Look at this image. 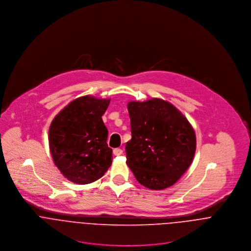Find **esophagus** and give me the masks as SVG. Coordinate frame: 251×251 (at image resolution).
Returning a JSON list of instances; mask_svg holds the SVG:
<instances>
[{
  "mask_svg": "<svg viewBox=\"0 0 251 251\" xmlns=\"http://www.w3.org/2000/svg\"><path fill=\"white\" fill-rule=\"evenodd\" d=\"M113 153H114L115 155H121V154H123V150L120 149V148L114 149V150H113Z\"/></svg>",
  "mask_w": 251,
  "mask_h": 251,
  "instance_id": "1",
  "label": "esophagus"
}]
</instances>
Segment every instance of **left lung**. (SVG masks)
Listing matches in <instances>:
<instances>
[{"label":"left lung","mask_w":251,"mask_h":251,"mask_svg":"<svg viewBox=\"0 0 251 251\" xmlns=\"http://www.w3.org/2000/svg\"><path fill=\"white\" fill-rule=\"evenodd\" d=\"M127 109L131 140L126 145V164L148 188L173 185L192 163L196 135L178 108L160 99L130 101Z\"/></svg>","instance_id":"left-lung-1"}]
</instances>
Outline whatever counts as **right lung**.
Masks as SVG:
<instances>
[{
	"mask_svg": "<svg viewBox=\"0 0 251 251\" xmlns=\"http://www.w3.org/2000/svg\"><path fill=\"white\" fill-rule=\"evenodd\" d=\"M109 99L84 96L70 102L53 119L49 149L65 178L77 184L100 179L112 164L108 130L102 121Z\"/></svg>",
	"mask_w": 251,
	"mask_h": 251,
	"instance_id": "right-lung-1",
	"label": "right lung"
}]
</instances>
